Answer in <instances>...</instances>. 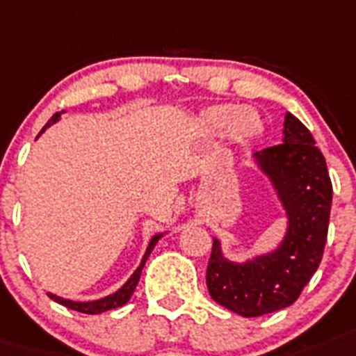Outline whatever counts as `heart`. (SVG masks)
<instances>
[{"mask_svg": "<svg viewBox=\"0 0 356 356\" xmlns=\"http://www.w3.org/2000/svg\"><path fill=\"white\" fill-rule=\"evenodd\" d=\"M202 128L210 134H222L228 130V137L235 145H248L264 132V122L253 110H243L237 104H213L204 110L201 118Z\"/></svg>", "mask_w": 356, "mask_h": 356, "instance_id": "1", "label": "heart"}]
</instances>
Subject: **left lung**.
<instances>
[{
	"instance_id": "1",
	"label": "left lung",
	"mask_w": 356,
	"mask_h": 356,
	"mask_svg": "<svg viewBox=\"0 0 356 356\" xmlns=\"http://www.w3.org/2000/svg\"><path fill=\"white\" fill-rule=\"evenodd\" d=\"M282 141L257 152L255 157L288 211L284 243L270 255L234 264L220 255L219 241H213L206 270L210 297L243 316H261L291 306L324 255L333 197L324 155L312 132L291 113L286 115Z\"/></svg>"
}]
</instances>
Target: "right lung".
Segmentation results:
<instances>
[{
  "instance_id": "add662e5",
  "label": "right lung",
  "mask_w": 356,
  "mask_h": 356,
  "mask_svg": "<svg viewBox=\"0 0 356 356\" xmlns=\"http://www.w3.org/2000/svg\"><path fill=\"white\" fill-rule=\"evenodd\" d=\"M61 118V113H54L52 118H50V121L47 122V127H50V124H54V122L58 121V119ZM44 127V128H47ZM43 128V130H44ZM41 130V132H43ZM161 235H155L154 238L150 241V244H148V250H146L145 257H143V262L141 266L137 268L136 273L130 277V280H128L127 284L122 286L119 291H115L113 295H108V297H104V298H99V300H94V302H74V300H65V298L61 297H56V295H50V298H54L56 302L63 304V306H67L70 307V309H74V312H79V313H86V315H97V313H103V312H108V309H115V307H121L124 306V304L130 300V297H132L134 293V289H136L137 282H139V277H141V271L143 268H145V262L146 259H148V255H150V252L154 250L155 243L159 241Z\"/></svg>"
}]
</instances>
